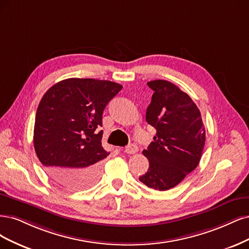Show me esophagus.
Here are the masks:
<instances>
[{
  "label": "esophagus",
  "instance_id": "1",
  "mask_svg": "<svg viewBox=\"0 0 249 249\" xmlns=\"http://www.w3.org/2000/svg\"><path fill=\"white\" fill-rule=\"evenodd\" d=\"M138 151H139L138 146L133 145V143H131V145L127 146V147L125 148V152H126L127 154H134V153H136V152H138Z\"/></svg>",
  "mask_w": 249,
  "mask_h": 249
}]
</instances>
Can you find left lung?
<instances>
[{"label": "left lung", "mask_w": 249, "mask_h": 249, "mask_svg": "<svg viewBox=\"0 0 249 249\" xmlns=\"http://www.w3.org/2000/svg\"><path fill=\"white\" fill-rule=\"evenodd\" d=\"M147 85L154 93L146 121L157 132L148 149L142 151L149 168L139 180L163 191L177 186L198 165L206 130L196 104L177 86L163 79Z\"/></svg>", "instance_id": "8db88e82"}]
</instances>
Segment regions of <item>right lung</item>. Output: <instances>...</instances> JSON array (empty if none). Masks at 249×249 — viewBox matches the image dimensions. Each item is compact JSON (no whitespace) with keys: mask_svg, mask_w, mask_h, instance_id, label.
Segmentation results:
<instances>
[{"mask_svg":"<svg viewBox=\"0 0 249 249\" xmlns=\"http://www.w3.org/2000/svg\"><path fill=\"white\" fill-rule=\"evenodd\" d=\"M122 86L67 78L46 91L37 108L34 148L47 175L64 188L82 190L98 180L109 153L101 146L102 114Z\"/></svg>","mask_w":249,"mask_h":249,"instance_id":"add662e5","label":"right lung"}]
</instances>
